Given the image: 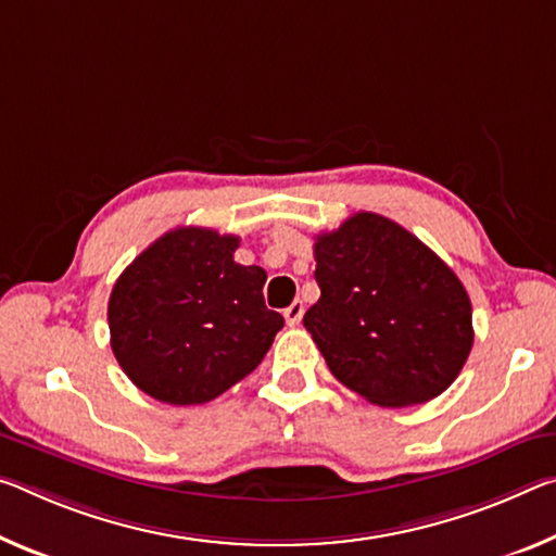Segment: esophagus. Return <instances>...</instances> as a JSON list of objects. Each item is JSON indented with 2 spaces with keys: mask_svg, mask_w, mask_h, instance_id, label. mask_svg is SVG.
Wrapping results in <instances>:
<instances>
[{
  "mask_svg": "<svg viewBox=\"0 0 556 556\" xmlns=\"http://www.w3.org/2000/svg\"><path fill=\"white\" fill-rule=\"evenodd\" d=\"M302 316H304V304L299 302V299L285 309V319H287L289 326H296L299 321H302Z\"/></svg>",
  "mask_w": 556,
  "mask_h": 556,
  "instance_id": "34e87169",
  "label": "esophagus"
}]
</instances>
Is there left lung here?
<instances>
[{
	"mask_svg": "<svg viewBox=\"0 0 556 556\" xmlns=\"http://www.w3.org/2000/svg\"><path fill=\"white\" fill-rule=\"evenodd\" d=\"M319 302L304 326L346 389L383 408L443 393L472 349V306L455 271L393 219L356 213L314 244Z\"/></svg>",
	"mask_w": 556,
	"mask_h": 556,
	"instance_id": "1",
	"label": "left lung"
}]
</instances>
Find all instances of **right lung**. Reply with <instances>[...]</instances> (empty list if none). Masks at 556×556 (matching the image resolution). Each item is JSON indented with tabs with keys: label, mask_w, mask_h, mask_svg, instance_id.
Instances as JSON below:
<instances>
[{
	"label": "right lung",
	"mask_w": 556,
	"mask_h": 556,
	"mask_svg": "<svg viewBox=\"0 0 556 556\" xmlns=\"http://www.w3.org/2000/svg\"><path fill=\"white\" fill-rule=\"evenodd\" d=\"M240 237L175 227L123 269L109 299L111 349L151 399L198 405L262 364L285 316L267 309V271L235 262Z\"/></svg>",
	"instance_id": "right-lung-1"
}]
</instances>
